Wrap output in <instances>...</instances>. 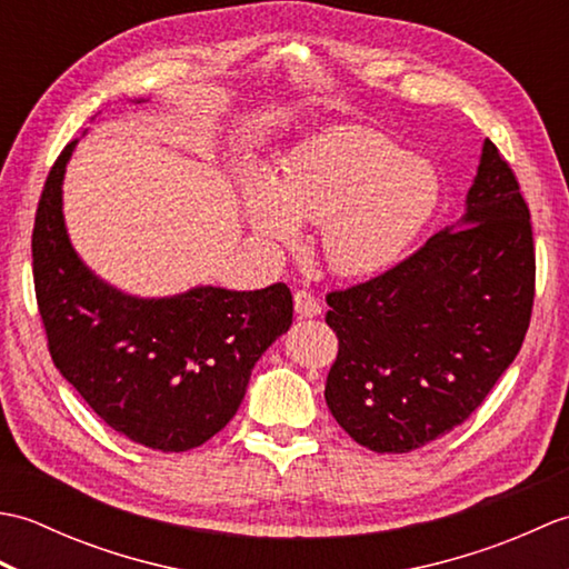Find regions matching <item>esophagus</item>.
I'll list each match as a JSON object with an SVG mask.
<instances>
[{
  "instance_id": "esophagus-1",
  "label": "esophagus",
  "mask_w": 569,
  "mask_h": 569,
  "mask_svg": "<svg viewBox=\"0 0 569 569\" xmlns=\"http://www.w3.org/2000/svg\"><path fill=\"white\" fill-rule=\"evenodd\" d=\"M293 303H296L298 318H316L322 312L320 300L312 296L310 291H306V288H300V291L293 293Z\"/></svg>"
}]
</instances>
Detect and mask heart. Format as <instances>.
Wrapping results in <instances>:
<instances>
[{
    "label": "heart",
    "instance_id": "heart-1",
    "mask_svg": "<svg viewBox=\"0 0 569 569\" xmlns=\"http://www.w3.org/2000/svg\"><path fill=\"white\" fill-rule=\"evenodd\" d=\"M438 200L430 166L373 129H340L298 147L281 176L249 180L244 212L266 244H293L298 220L322 224V253L342 276L381 271L418 237Z\"/></svg>",
    "mask_w": 569,
    "mask_h": 569
}]
</instances>
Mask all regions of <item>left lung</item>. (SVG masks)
I'll list each match as a JSON object with an SVG mask.
<instances>
[{
    "mask_svg": "<svg viewBox=\"0 0 569 569\" xmlns=\"http://www.w3.org/2000/svg\"><path fill=\"white\" fill-rule=\"evenodd\" d=\"M536 247L521 186L485 141L467 214L391 269L325 296L335 420L371 452H410L475 413L521 349Z\"/></svg>",
    "mask_w": 569,
    "mask_h": 569,
    "instance_id": "8db88e82",
    "label": "left lung"
}]
</instances>
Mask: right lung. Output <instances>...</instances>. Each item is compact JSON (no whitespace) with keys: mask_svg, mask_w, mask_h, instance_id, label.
<instances>
[{"mask_svg":"<svg viewBox=\"0 0 569 569\" xmlns=\"http://www.w3.org/2000/svg\"><path fill=\"white\" fill-rule=\"evenodd\" d=\"M72 147L51 166L31 234L48 352L112 430L151 450H192L234 418L257 359L291 328V288L139 300L104 286L72 251L60 212Z\"/></svg>","mask_w":569,"mask_h":569,"instance_id":"add662e5","label":"right lung"}]
</instances>
